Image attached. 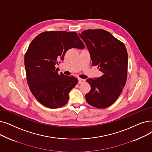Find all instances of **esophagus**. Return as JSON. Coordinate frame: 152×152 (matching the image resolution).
Here are the masks:
<instances>
[{"label":"esophagus","mask_w":152,"mask_h":152,"mask_svg":"<svg viewBox=\"0 0 152 152\" xmlns=\"http://www.w3.org/2000/svg\"><path fill=\"white\" fill-rule=\"evenodd\" d=\"M84 82H85V80H84V79H81V78L78 79V83L79 84H82Z\"/></svg>","instance_id":"obj_1"}]
</instances>
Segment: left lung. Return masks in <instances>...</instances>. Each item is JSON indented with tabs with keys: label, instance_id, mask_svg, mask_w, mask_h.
Here are the masks:
<instances>
[{
	"label": "left lung",
	"instance_id": "left-lung-1",
	"mask_svg": "<svg viewBox=\"0 0 152 152\" xmlns=\"http://www.w3.org/2000/svg\"><path fill=\"white\" fill-rule=\"evenodd\" d=\"M79 35L86 45L92 66H97L103 75L88 78L91 89L86 94L87 102L98 109L108 107L115 102L126 83L128 55L124 44L109 32L87 30Z\"/></svg>",
	"mask_w": 152,
	"mask_h": 152
}]
</instances>
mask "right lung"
<instances>
[{
  "label": "right lung",
  "mask_w": 152,
  "mask_h": 152,
  "mask_svg": "<svg viewBox=\"0 0 152 152\" xmlns=\"http://www.w3.org/2000/svg\"><path fill=\"white\" fill-rule=\"evenodd\" d=\"M83 49L84 45L76 32L45 31L30 43L24 58L27 83L33 95L44 106L56 109L69 99L70 91L78 80L58 74L59 60L69 49Z\"/></svg>",
  "instance_id": "obj_1"
}]
</instances>
